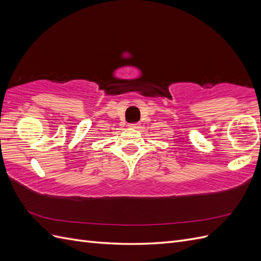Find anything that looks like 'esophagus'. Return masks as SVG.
Wrapping results in <instances>:
<instances>
[{"label": "esophagus", "instance_id": "obj_1", "mask_svg": "<svg viewBox=\"0 0 261 261\" xmlns=\"http://www.w3.org/2000/svg\"><path fill=\"white\" fill-rule=\"evenodd\" d=\"M129 127H132V128H138L139 127V123H132V124H129Z\"/></svg>", "mask_w": 261, "mask_h": 261}]
</instances>
